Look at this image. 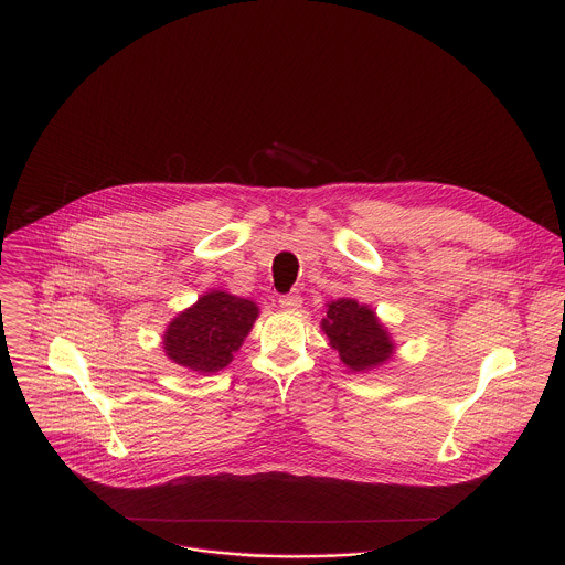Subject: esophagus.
<instances>
[{
	"label": "esophagus",
	"instance_id": "obj_1",
	"mask_svg": "<svg viewBox=\"0 0 565 565\" xmlns=\"http://www.w3.org/2000/svg\"><path fill=\"white\" fill-rule=\"evenodd\" d=\"M280 307L282 309H289V311H296V309H300L302 307V298H300V294L298 291H294V294H287V296H280Z\"/></svg>",
	"mask_w": 565,
	"mask_h": 565
}]
</instances>
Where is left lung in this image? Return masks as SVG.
<instances>
[{
	"label": "left lung",
	"instance_id": "8db88e82",
	"mask_svg": "<svg viewBox=\"0 0 565 565\" xmlns=\"http://www.w3.org/2000/svg\"><path fill=\"white\" fill-rule=\"evenodd\" d=\"M320 329L329 338V347L338 351L342 364L353 373L373 371L395 353V342L377 313L353 298L327 302Z\"/></svg>",
	"mask_w": 565,
	"mask_h": 565
}]
</instances>
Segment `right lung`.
<instances>
[{"mask_svg": "<svg viewBox=\"0 0 565 565\" xmlns=\"http://www.w3.org/2000/svg\"><path fill=\"white\" fill-rule=\"evenodd\" d=\"M258 313L254 300L212 289L170 320L163 351L183 369L201 375L218 373L234 360Z\"/></svg>", "mask_w": 565, "mask_h": 565, "instance_id": "obj_1", "label": "right lung"}]
</instances>
